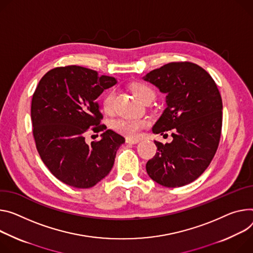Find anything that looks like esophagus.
I'll return each instance as SVG.
<instances>
[{"instance_id":"1","label":"esophagus","mask_w":253,"mask_h":253,"mask_svg":"<svg viewBox=\"0 0 253 253\" xmlns=\"http://www.w3.org/2000/svg\"><path fill=\"white\" fill-rule=\"evenodd\" d=\"M125 141H126V143H129V144H136L139 142V139H133V138H129V137H127Z\"/></svg>"}]
</instances>
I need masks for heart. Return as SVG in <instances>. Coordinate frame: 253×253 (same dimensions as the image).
Masks as SVG:
<instances>
[{"label": "heart", "instance_id": "b5f03b06", "mask_svg": "<svg viewBox=\"0 0 253 253\" xmlns=\"http://www.w3.org/2000/svg\"><path fill=\"white\" fill-rule=\"evenodd\" d=\"M131 89L133 91V94L135 97L144 103L147 99L154 97V90L145 84L142 83H136L131 86ZM115 96H116V93H115L114 89L109 90L108 93L104 96L102 105L103 109L105 112L110 113L113 110V105H114V100ZM146 126V121L141 120V119H134V118H120L117 119L116 121H114L113 127L117 132L120 134H123L129 138H136L138 137L140 134V131Z\"/></svg>", "mask_w": 253, "mask_h": 253}]
</instances>
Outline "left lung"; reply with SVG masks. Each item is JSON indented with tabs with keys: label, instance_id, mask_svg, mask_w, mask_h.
Returning a JSON list of instances; mask_svg holds the SVG:
<instances>
[{
	"label": "left lung",
	"instance_id": "1",
	"mask_svg": "<svg viewBox=\"0 0 253 253\" xmlns=\"http://www.w3.org/2000/svg\"><path fill=\"white\" fill-rule=\"evenodd\" d=\"M143 80L167 95V108L152 128L171 130L172 141H154L157 152L146 164L148 175L168 188L186 186L211 164L222 129V99L216 83L196 63L170 62Z\"/></svg>",
	"mask_w": 253,
	"mask_h": 253
}]
</instances>
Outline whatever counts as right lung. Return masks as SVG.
I'll use <instances>...</instances> for the list:
<instances>
[{
	"instance_id": "1",
	"label": "right lung",
	"mask_w": 253,
	"mask_h": 253,
	"mask_svg": "<svg viewBox=\"0 0 253 253\" xmlns=\"http://www.w3.org/2000/svg\"><path fill=\"white\" fill-rule=\"evenodd\" d=\"M115 78L99 76L83 66L55 67L40 80L31 103L36 148L50 172L66 185L88 189L111 171L116 152L125 138L106 130L99 104L104 89ZM103 131L101 139L87 145L85 135Z\"/></svg>"
}]
</instances>
